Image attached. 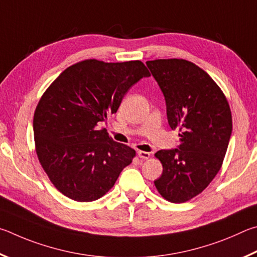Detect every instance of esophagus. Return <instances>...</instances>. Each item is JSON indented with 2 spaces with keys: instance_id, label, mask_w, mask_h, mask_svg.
Segmentation results:
<instances>
[{
  "instance_id": "esophagus-1",
  "label": "esophagus",
  "mask_w": 257,
  "mask_h": 257,
  "mask_svg": "<svg viewBox=\"0 0 257 257\" xmlns=\"http://www.w3.org/2000/svg\"><path fill=\"white\" fill-rule=\"evenodd\" d=\"M138 156H139V158H141V159H149L150 158V154L146 151H138Z\"/></svg>"
}]
</instances>
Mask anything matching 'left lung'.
<instances>
[{
	"mask_svg": "<svg viewBox=\"0 0 257 257\" xmlns=\"http://www.w3.org/2000/svg\"><path fill=\"white\" fill-rule=\"evenodd\" d=\"M164 93L170 128L179 146L156 154L163 174L157 190L166 200L183 203L206 188L221 168L232 131L231 111L217 83L185 60L148 61Z\"/></svg>",
	"mask_w": 257,
	"mask_h": 257,
	"instance_id": "8db88e82",
	"label": "left lung"
}]
</instances>
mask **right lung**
<instances>
[{"label": "right lung", "mask_w": 257, "mask_h": 257, "mask_svg": "<svg viewBox=\"0 0 257 257\" xmlns=\"http://www.w3.org/2000/svg\"><path fill=\"white\" fill-rule=\"evenodd\" d=\"M147 76L141 61L87 60L63 71L43 94L34 116L36 151L62 194L78 202L100 199L132 163L136 151L115 142L99 124Z\"/></svg>", "instance_id": "1"}]
</instances>
